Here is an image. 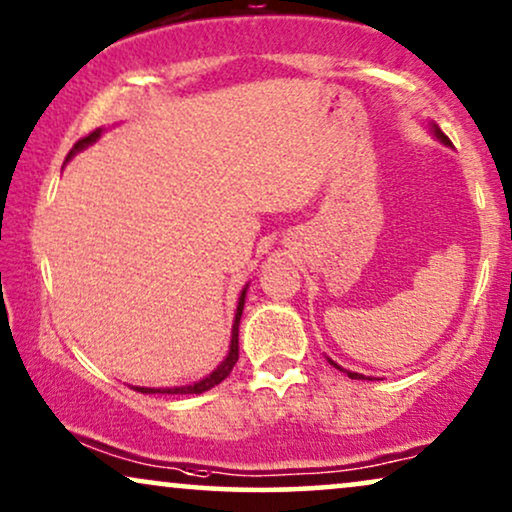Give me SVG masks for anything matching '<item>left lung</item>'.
Wrapping results in <instances>:
<instances>
[{"label": "left lung", "instance_id": "left-lung-1", "mask_svg": "<svg viewBox=\"0 0 512 512\" xmlns=\"http://www.w3.org/2000/svg\"><path fill=\"white\" fill-rule=\"evenodd\" d=\"M435 135H438V138H440L442 142H445V145H449L447 135H445V133H442V131H440V128H435ZM330 363H332V360H330ZM332 365H335V367H337V370H342V367H339L337 363H332ZM346 374H349V377H351V379H365V377H363V374H356V372H346Z\"/></svg>", "mask_w": 512, "mask_h": 512}]
</instances>
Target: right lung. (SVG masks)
Here are the masks:
<instances>
[{
    "mask_svg": "<svg viewBox=\"0 0 512 512\" xmlns=\"http://www.w3.org/2000/svg\"><path fill=\"white\" fill-rule=\"evenodd\" d=\"M98 135H100V131H93V133H88L86 138H81V140L74 142V147L70 149V156H72L74 152H79L81 147L91 145V142L98 140ZM243 302H245V290L241 292V299H238V306H236L234 327H231V346H229V356L224 358V363H222L220 367H217V370H215L213 374H208L206 379L196 381V384H192V386H180V388H135V391H140V393H182V395H189V393H203V391H208V388H213V386L220 384V381L227 379V377H229V372L234 370V365H236V360H238V323H241Z\"/></svg>",
    "mask_w": 512,
    "mask_h": 512,
    "instance_id": "right-lung-1",
    "label": "right lung"
}]
</instances>
